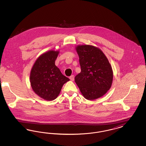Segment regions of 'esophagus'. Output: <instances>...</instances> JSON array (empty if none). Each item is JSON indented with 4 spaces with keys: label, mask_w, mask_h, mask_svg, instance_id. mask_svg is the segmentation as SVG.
Masks as SVG:
<instances>
[{
    "label": "esophagus",
    "mask_w": 146,
    "mask_h": 146,
    "mask_svg": "<svg viewBox=\"0 0 146 146\" xmlns=\"http://www.w3.org/2000/svg\"><path fill=\"white\" fill-rule=\"evenodd\" d=\"M70 80L71 81H74V76H73V75H72V76H70Z\"/></svg>",
    "instance_id": "34e87169"
}]
</instances>
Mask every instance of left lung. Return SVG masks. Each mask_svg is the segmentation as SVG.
Returning <instances> with one entry per match:
<instances>
[{"instance_id": "obj_1", "label": "left lung", "mask_w": 146, "mask_h": 146, "mask_svg": "<svg viewBox=\"0 0 146 146\" xmlns=\"http://www.w3.org/2000/svg\"><path fill=\"white\" fill-rule=\"evenodd\" d=\"M81 72L75 77V82L83 96L94 100L104 96L113 82L111 65L101 49L92 45L76 46Z\"/></svg>"}]
</instances>
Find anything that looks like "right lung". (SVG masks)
<instances>
[{
	"instance_id": "right-lung-1",
	"label": "right lung",
	"mask_w": 146,
	"mask_h": 146,
	"mask_svg": "<svg viewBox=\"0 0 146 146\" xmlns=\"http://www.w3.org/2000/svg\"><path fill=\"white\" fill-rule=\"evenodd\" d=\"M58 54V51L50 50L42 54L35 61L30 73V83L33 91L49 101L56 99L63 84L70 80L55 65Z\"/></svg>"
}]
</instances>
